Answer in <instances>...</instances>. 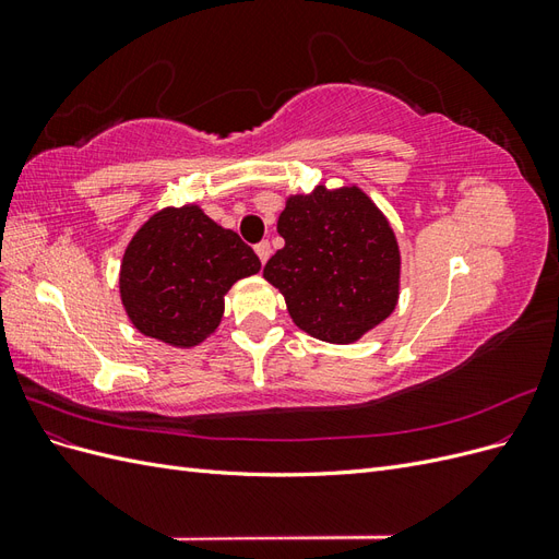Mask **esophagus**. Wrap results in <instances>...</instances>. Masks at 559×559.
<instances>
[{"label": "esophagus", "instance_id": "esophagus-1", "mask_svg": "<svg viewBox=\"0 0 559 559\" xmlns=\"http://www.w3.org/2000/svg\"><path fill=\"white\" fill-rule=\"evenodd\" d=\"M253 249H257V253H259V259H261V263H265V261L270 259V251H273V249H270V242H267V240L259 242V245H257V247H253Z\"/></svg>", "mask_w": 559, "mask_h": 559}]
</instances>
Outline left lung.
Masks as SVG:
<instances>
[{
    "mask_svg": "<svg viewBox=\"0 0 559 559\" xmlns=\"http://www.w3.org/2000/svg\"><path fill=\"white\" fill-rule=\"evenodd\" d=\"M284 247L263 267L296 326L326 343H352L392 314L399 298L394 230L357 186L286 200Z\"/></svg>",
    "mask_w": 559,
    "mask_h": 559,
    "instance_id": "obj_1",
    "label": "left lung"
}]
</instances>
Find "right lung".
<instances>
[{
  "label": "right lung",
  "instance_id": "add662e5",
  "mask_svg": "<svg viewBox=\"0 0 559 559\" xmlns=\"http://www.w3.org/2000/svg\"><path fill=\"white\" fill-rule=\"evenodd\" d=\"M261 261L238 233L216 226L198 207H167L138 230L121 265V298L132 324L175 347L214 333L224 294Z\"/></svg>",
  "mask_w": 559,
  "mask_h": 559
}]
</instances>
